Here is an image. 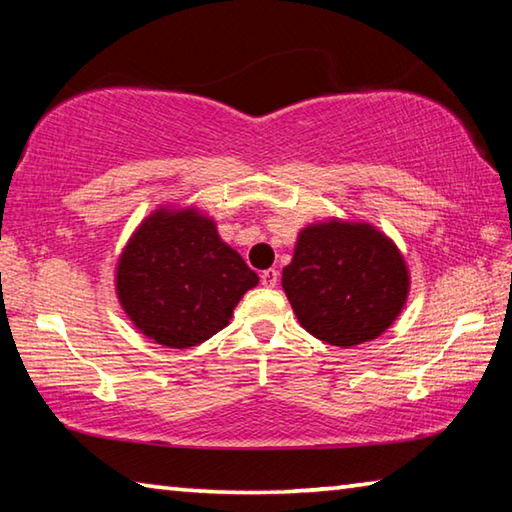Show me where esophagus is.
<instances>
[{"label": "esophagus", "instance_id": "1", "mask_svg": "<svg viewBox=\"0 0 512 512\" xmlns=\"http://www.w3.org/2000/svg\"><path fill=\"white\" fill-rule=\"evenodd\" d=\"M277 280H280V273H277L275 268H268V271L262 273V284H264V287H275Z\"/></svg>", "mask_w": 512, "mask_h": 512}]
</instances>
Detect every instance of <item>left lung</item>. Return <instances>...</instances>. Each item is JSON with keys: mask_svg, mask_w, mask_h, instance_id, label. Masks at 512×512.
Segmentation results:
<instances>
[{"mask_svg": "<svg viewBox=\"0 0 512 512\" xmlns=\"http://www.w3.org/2000/svg\"><path fill=\"white\" fill-rule=\"evenodd\" d=\"M282 289L311 336L352 348L395 323L411 277L400 248L375 225L329 219L300 230Z\"/></svg>", "mask_w": 512, "mask_h": 512, "instance_id": "8db88e82", "label": "left lung"}]
</instances>
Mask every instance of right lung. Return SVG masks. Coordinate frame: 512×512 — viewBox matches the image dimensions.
<instances>
[{
  "label": "right lung",
  "mask_w": 512,
  "mask_h": 512,
  "mask_svg": "<svg viewBox=\"0 0 512 512\" xmlns=\"http://www.w3.org/2000/svg\"><path fill=\"white\" fill-rule=\"evenodd\" d=\"M259 277L196 207H158L119 255L121 309L146 339L185 350L230 323L232 309Z\"/></svg>",
  "instance_id": "obj_1"
}]
</instances>
